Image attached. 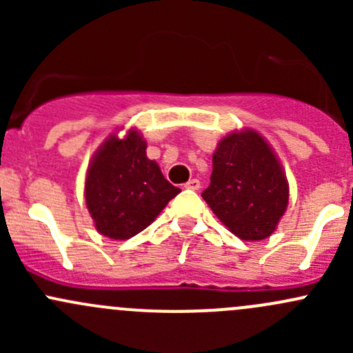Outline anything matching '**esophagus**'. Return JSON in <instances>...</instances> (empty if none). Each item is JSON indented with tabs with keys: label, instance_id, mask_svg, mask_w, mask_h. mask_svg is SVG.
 <instances>
[{
	"label": "esophagus",
	"instance_id": "34e87169",
	"mask_svg": "<svg viewBox=\"0 0 353 353\" xmlns=\"http://www.w3.org/2000/svg\"><path fill=\"white\" fill-rule=\"evenodd\" d=\"M184 188H186V190L198 191L199 188H201V184H199V181H198V179H190V181H188L186 184H184Z\"/></svg>",
	"mask_w": 353,
	"mask_h": 353
}]
</instances>
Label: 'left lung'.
I'll return each mask as SVG.
<instances>
[{"label":"left lung","instance_id":"obj_1","mask_svg":"<svg viewBox=\"0 0 353 353\" xmlns=\"http://www.w3.org/2000/svg\"><path fill=\"white\" fill-rule=\"evenodd\" d=\"M201 196L239 239L261 241L285 212L288 186L272 148L249 130L220 141Z\"/></svg>","mask_w":353,"mask_h":353}]
</instances>
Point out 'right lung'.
Returning <instances> with one entry per match:
<instances>
[{"instance_id": "right-lung-1", "label": "right lung", "mask_w": 353, "mask_h": 353, "mask_svg": "<svg viewBox=\"0 0 353 353\" xmlns=\"http://www.w3.org/2000/svg\"><path fill=\"white\" fill-rule=\"evenodd\" d=\"M179 188L172 186L137 131L124 140L110 137L88 167L85 183L87 208L95 227L110 239H130L147 229Z\"/></svg>"}]
</instances>
